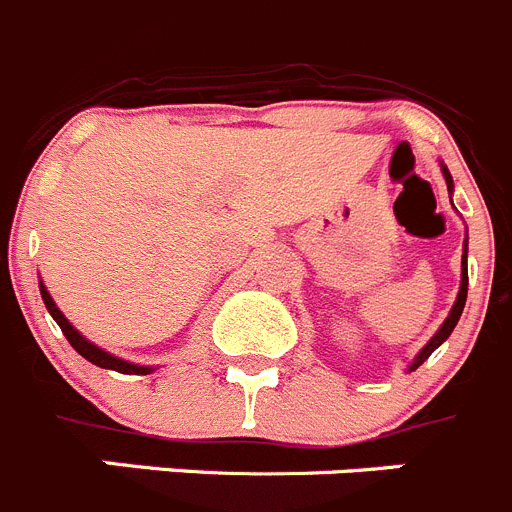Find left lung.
Wrapping results in <instances>:
<instances>
[{"label":"left lung","mask_w":512,"mask_h":512,"mask_svg":"<svg viewBox=\"0 0 512 512\" xmlns=\"http://www.w3.org/2000/svg\"><path fill=\"white\" fill-rule=\"evenodd\" d=\"M442 172H444V180H447V190L452 192V190H454V182H452V175H449V170H447V167H444V164H442ZM464 302H467V241H464V253H462V281H459V294H457V299H454L452 309H449L447 320L442 322V327H439V330L434 332V337H431V340L426 342L424 348H421V353L416 355L414 363L409 365V370L419 368V365L424 363V360L429 358V355L434 353V350H437L439 345H442V342L447 340L449 335H452V330H454V327H457L459 317H462Z\"/></svg>","instance_id":"obj_1"}]
</instances>
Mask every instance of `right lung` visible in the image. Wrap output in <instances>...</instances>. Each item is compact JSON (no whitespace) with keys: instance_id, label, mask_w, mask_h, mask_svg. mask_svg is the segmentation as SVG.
<instances>
[{"instance_id":"1","label":"right lung","mask_w":512,"mask_h":512,"mask_svg":"<svg viewBox=\"0 0 512 512\" xmlns=\"http://www.w3.org/2000/svg\"><path fill=\"white\" fill-rule=\"evenodd\" d=\"M40 294H42V302H45V307H48V312L53 314V320L58 322V327L63 330V335L68 337V342L75 348V353L83 355V358L88 360V363L98 365V368H109V370H116V373H126V375H147L152 373L154 368H147V365H134L129 363V360H121L116 358V355L106 353V350H101L98 345H93L91 340H86V337L81 335V332L75 330L73 325H70L68 320H65V314L60 312L58 304L53 302V297H50V292L45 289V284L40 281Z\"/></svg>"}]
</instances>
